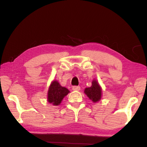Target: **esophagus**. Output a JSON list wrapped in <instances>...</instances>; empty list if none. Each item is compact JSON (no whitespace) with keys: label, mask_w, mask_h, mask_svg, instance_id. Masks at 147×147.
<instances>
[{"label":"esophagus","mask_w":147,"mask_h":147,"mask_svg":"<svg viewBox=\"0 0 147 147\" xmlns=\"http://www.w3.org/2000/svg\"><path fill=\"white\" fill-rule=\"evenodd\" d=\"M80 89V86H73V91H79Z\"/></svg>","instance_id":"obj_1"}]
</instances>
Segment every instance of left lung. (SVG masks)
<instances>
[{
	"instance_id": "obj_1",
	"label": "left lung",
	"mask_w": 147,
	"mask_h": 147,
	"mask_svg": "<svg viewBox=\"0 0 147 147\" xmlns=\"http://www.w3.org/2000/svg\"><path fill=\"white\" fill-rule=\"evenodd\" d=\"M84 93L88 96L89 99L96 102L100 100L102 96V89L99 86L98 82L93 80L92 82V85L90 88H87L84 90Z\"/></svg>"
}]
</instances>
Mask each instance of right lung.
<instances>
[{
  "label": "right lung",
  "instance_id": "add662e5",
  "mask_svg": "<svg viewBox=\"0 0 147 147\" xmlns=\"http://www.w3.org/2000/svg\"><path fill=\"white\" fill-rule=\"evenodd\" d=\"M69 92L68 89L62 87L58 81L54 80L49 86L47 100L54 106H58Z\"/></svg>",
  "mask_w": 147,
  "mask_h": 147
}]
</instances>
